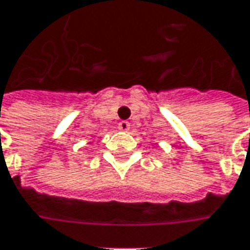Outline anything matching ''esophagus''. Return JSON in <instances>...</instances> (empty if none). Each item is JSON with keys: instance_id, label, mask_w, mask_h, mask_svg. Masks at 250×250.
<instances>
[{"instance_id": "esophagus-1", "label": "esophagus", "mask_w": 250, "mask_h": 250, "mask_svg": "<svg viewBox=\"0 0 250 250\" xmlns=\"http://www.w3.org/2000/svg\"><path fill=\"white\" fill-rule=\"evenodd\" d=\"M118 129L121 130H129L130 129V124L128 121H121L118 124Z\"/></svg>"}]
</instances>
